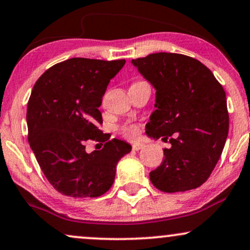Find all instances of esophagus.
Wrapping results in <instances>:
<instances>
[{
  "instance_id": "esophagus-1",
  "label": "esophagus",
  "mask_w": 250,
  "mask_h": 250,
  "mask_svg": "<svg viewBox=\"0 0 250 250\" xmlns=\"http://www.w3.org/2000/svg\"><path fill=\"white\" fill-rule=\"evenodd\" d=\"M143 147H145V146L142 145V143H134L133 145V150H135V151H137V150H140V149H142Z\"/></svg>"
}]
</instances>
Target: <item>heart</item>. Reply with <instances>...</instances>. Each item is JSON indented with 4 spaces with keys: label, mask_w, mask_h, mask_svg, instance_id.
Masks as SVG:
<instances>
[{
    "label": "heart",
    "mask_w": 250,
    "mask_h": 250,
    "mask_svg": "<svg viewBox=\"0 0 250 250\" xmlns=\"http://www.w3.org/2000/svg\"><path fill=\"white\" fill-rule=\"evenodd\" d=\"M125 133L127 134L129 137L134 139V137H136L137 134H139V128H137L136 125H128V127L125 128Z\"/></svg>",
    "instance_id": "heart-1"
}]
</instances>
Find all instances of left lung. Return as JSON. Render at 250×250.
Here are the masks:
<instances>
[{
	"label": "left lung",
	"mask_w": 250,
	"mask_h": 250,
	"mask_svg": "<svg viewBox=\"0 0 250 250\" xmlns=\"http://www.w3.org/2000/svg\"><path fill=\"white\" fill-rule=\"evenodd\" d=\"M131 64L156 90V109L146 134L171 143L163 150L161 165L149 173L151 183L166 193L200 187L214 170L228 136L222 85L205 64L181 54H150Z\"/></svg>",
	"instance_id": "left-lung-1"
}]
</instances>
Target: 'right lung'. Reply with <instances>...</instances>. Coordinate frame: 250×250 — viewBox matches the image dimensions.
<instances>
[{
	"label": "right lung",
	"mask_w": 250,
	"mask_h": 250,
	"mask_svg": "<svg viewBox=\"0 0 250 250\" xmlns=\"http://www.w3.org/2000/svg\"><path fill=\"white\" fill-rule=\"evenodd\" d=\"M125 60L74 57L57 63L37 80L27 108L28 140L50 185L71 197H97L110 189L116 165L131 146L114 139L101 150L85 151L88 140L104 142L99 129L110 80Z\"/></svg>",
	"instance_id": "obj_1"
}]
</instances>
